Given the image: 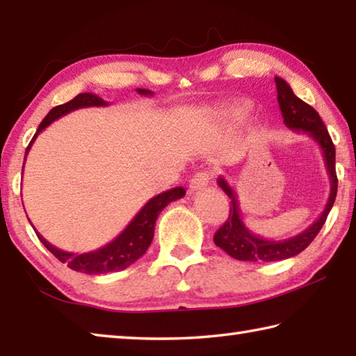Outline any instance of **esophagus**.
Masks as SVG:
<instances>
[{
	"label": "esophagus",
	"mask_w": 356,
	"mask_h": 356,
	"mask_svg": "<svg viewBox=\"0 0 356 356\" xmlns=\"http://www.w3.org/2000/svg\"><path fill=\"white\" fill-rule=\"evenodd\" d=\"M210 176H212V174H210L209 171L197 172L196 176H193V179L190 180V190L191 191H197V190L206 188V186L210 182Z\"/></svg>",
	"instance_id": "esophagus-1"
}]
</instances>
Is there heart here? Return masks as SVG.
Masks as SVG:
<instances>
[{
  "instance_id": "obj_1",
  "label": "heart",
  "mask_w": 356,
  "mask_h": 356,
  "mask_svg": "<svg viewBox=\"0 0 356 356\" xmlns=\"http://www.w3.org/2000/svg\"><path fill=\"white\" fill-rule=\"evenodd\" d=\"M248 113H250L248 102H237V104H232L226 108V114L234 120L243 119Z\"/></svg>"
}]
</instances>
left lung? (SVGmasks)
<instances>
[{"label": "left lung", "mask_w": 356, "mask_h": 356, "mask_svg": "<svg viewBox=\"0 0 356 356\" xmlns=\"http://www.w3.org/2000/svg\"><path fill=\"white\" fill-rule=\"evenodd\" d=\"M276 91H278V104L280 110L284 119L287 129L293 131H301L308 135L312 141L318 144L322 149L325 168H327L330 177V196L325 204L323 212L321 216L312 222V225L305 229L303 232L297 236L289 237L284 240H270L257 236L250 231L248 226L243 222L242 213H240L238 197L236 190L229 185L225 177H218L220 188L226 193L231 200V209H229V218L226 220L218 231L215 232L213 242L220 246L222 251H226L229 256L237 259V261H248V262H276L284 261V259L293 257L300 254L305 248H308L309 243L316 238V236L325 225V220L333 207L336 193H337V177H336V149L328 135V130L322 122L318 113L314 108L305 104L303 100L298 99L293 94L292 88L289 86L286 80L280 76H275Z\"/></svg>", "instance_id": "obj_1"}]
</instances>
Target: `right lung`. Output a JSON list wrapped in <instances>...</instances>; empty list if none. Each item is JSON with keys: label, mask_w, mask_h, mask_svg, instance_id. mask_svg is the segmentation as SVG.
<instances>
[{"label": "right lung", "mask_w": 356, "mask_h": 356, "mask_svg": "<svg viewBox=\"0 0 356 356\" xmlns=\"http://www.w3.org/2000/svg\"><path fill=\"white\" fill-rule=\"evenodd\" d=\"M136 92L140 95H144V97H150V95H154V92L149 91V89H136ZM108 105L110 104L105 102L104 99H100L97 94L81 92L70 102H67V104L55 106L40 122L38 131H35L31 143H29V146L26 147L25 160L29 149H31L33 143L35 141V138H38L40 131L45 130L53 120L65 116V114H69L70 111L80 110V108L108 106ZM22 174H23V170H22ZM185 193L186 191L182 188V186H176V188L163 191L160 193V195L154 196L152 200H149L146 204H144V207L135 215V218L129 222L127 227H125L116 238L111 240L110 243H106L99 250L83 252V254H78V252L75 254V252L59 250L56 246H53L50 242H47V240L42 237L35 229L34 231L38 234L42 245H44L45 248L58 259V261H61L63 264H67V267L75 270V272L88 273V275H104L110 272H120V270L130 267L131 264L136 262L138 259L147 251L149 245L154 238L155 221L159 218L160 212L170 202L184 197Z\"/></svg>", "instance_id": "1"}]
</instances>
